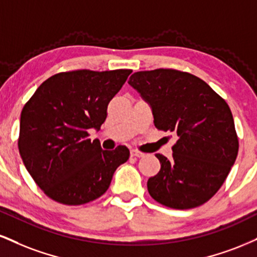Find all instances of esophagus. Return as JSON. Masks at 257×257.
<instances>
[{"label":"esophagus","mask_w":257,"mask_h":257,"mask_svg":"<svg viewBox=\"0 0 257 257\" xmlns=\"http://www.w3.org/2000/svg\"><path fill=\"white\" fill-rule=\"evenodd\" d=\"M131 156L135 157V158H141V157H144L145 154L142 152H139V151H137V150H132L131 151Z\"/></svg>","instance_id":"obj_1"}]
</instances>
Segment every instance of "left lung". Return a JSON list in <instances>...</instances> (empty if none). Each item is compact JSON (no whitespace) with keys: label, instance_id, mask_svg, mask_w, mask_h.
Returning <instances> with one entry per match:
<instances>
[{"label":"left lung","instance_id":"obj_1","mask_svg":"<svg viewBox=\"0 0 257 257\" xmlns=\"http://www.w3.org/2000/svg\"><path fill=\"white\" fill-rule=\"evenodd\" d=\"M128 83L150 105L156 128L178 138L172 159L156 154L160 171L148 179L150 195L175 209L203 205L220 189L237 158L226 101L203 80L175 69L137 72Z\"/></svg>","mask_w":257,"mask_h":257}]
</instances>
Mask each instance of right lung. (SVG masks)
Listing matches in <instances>:
<instances>
[{"mask_svg": "<svg viewBox=\"0 0 257 257\" xmlns=\"http://www.w3.org/2000/svg\"><path fill=\"white\" fill-rule=\"evenodd\" d=\"M131 69L74 70L45 80L21 111L19 152L25 168L50 199L83 205L107 190L116 169L129 158L118 146L104 151L88 129L99 131L107 105Z\"/></svg>", "mask_w": 257, "mask_h": 257, "instance_id": "add662e5", "label": "right lung"}]
</instances>
